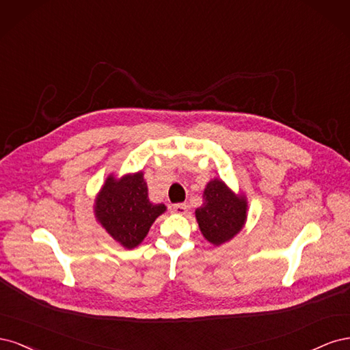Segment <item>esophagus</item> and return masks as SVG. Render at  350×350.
I'll list each match as a JSON object with an SVG mask.
<instances>
[{"label":"esophagus","instance_id":"34e87169","mask_svg":"<svg viewBox=\"0 0 350 350\" xmlns=\"http://www.w3.org/2000/svg\"><path fill=\"white\" fill-rule=\"evenodd\" d=\"M187 208H188V206L181 203V204H174L171 207V211H172V213H175V215H181L183 216V215L187 213Z\"/></svg>","mask_w":350,"mask_h":350}]
</instances>
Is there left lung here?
I'll return each instance as SVG.
<instances>
[{
	"mask_svg": "<svg viewBox=\"0 0 350 350\" xmlns=\"http://www.w3.org/2000/svg\"><path fill=\"white\" fill-rule=\"evenodd\" d=\"M248 201L237 194L219 178L207 183L203 193V206L196 210V219L203 237L219 247L235 238L245 226Z\"/></svg>",
	"mask_w": 350,
	"mask_h": 350,
	"instance_id": "left-lung-1",
	"label": "left lung"
}]
</instances>
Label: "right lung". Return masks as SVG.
I'll list each match as a JSON object with an SVG mask.
<instances>
[{"instance_id":"right-lung-1","label":"right lung","mask_w":350,"mask_h":350,"mask_svg":"<svg viewBox=\"0 0 350 350\" xmlns=\"http://www.w3.org/2000/svg\"><path fill=\"white\" fill-rule=\"evenodd\" d=\"M144 174L134 172L116 178L109 174L94 198V217L108 234L126 250L139 247L154 220L166 211L153 204Z\"/></svg>"}]
</instances>
